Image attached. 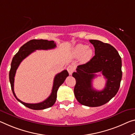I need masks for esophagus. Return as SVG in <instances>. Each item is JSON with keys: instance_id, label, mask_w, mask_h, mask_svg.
Listing matches in <instances>:
<instances>
[{"instance_id": "obj_1", "label": "esophagus", "mask_w": 135, "mask_h": 135, "mask_svg": "<svg viewBox=\"0 0 135 135\" xmlns=\"http://www.w3.org/2000/svg\"><path fill=\"white\" fill-rule=\"evenodd\" d=\"M67 70L70 75H71L73 73L74 71V68L73 65H69L67 67Z\"/></svg>"}]
</instances>
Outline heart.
<instances>
[{"label":"heart","instance_id":"obj_1","mask_svg":"<svg viewBox=\"0 0 135 135\" xmlns=\"http://www.w3.org/2000/svg\"><path fill=\"white\" fill-rule=\"evenodd\" d=\"M73 56L75 58H81L83 63L87 62L91 59L93 55V50L85 44H79L72 50Z\"/></svg>","mask_w":135,"mask_h":135}]
</instances>
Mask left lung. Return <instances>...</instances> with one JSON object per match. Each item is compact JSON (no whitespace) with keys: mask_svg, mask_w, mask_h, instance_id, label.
I'll use <instances>...</instances> for the list:
<instances>
[{"mask_svg":"<svg viewBox=\"0 0 135 135\" xmlns=\"http://www.w3.org/2000/svg\"><path fill=\"white\" fill-rule=\"evenodd\" d=\"M95 55L87 63L78 65L72 76L76 79L74 95L81 104L97 107L109 102L117 94L122 79L121 58L114 47L99 40H90ZM101 72L107 80L105 88L97 91L91 85L95 73Z\"/></svg>","mask_w":135,"mask_h":135,"instance_id":"obj_1","label":"left lung"}]
</instances>
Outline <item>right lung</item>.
<instances>
[{"mask_svg":"<svg viewBox=\"0 0 135 135\" xmlns=\"http://www.w3.org/2000/svg\"><path fill=\"white\" fill-rule=\"evenodd\" d=\"M56 47V43H55L53 41H48L46 40H32L23 45L19 49L18 52L14 55L12 58L9 73V82L12 93H13L14 97L19 102L31 109L42 110L52 106L56 100L57 89L64 83L65 79L69 74L67 70H65L55 76L54 80H53L52 93H51L50 96L44 101L38 103H26L23 102L20 100H19L15 94L14 91V83L16 70L21 61L34 51L36 50H49V49H54Z\"/></svg>","mask_w":135,"mask_h":135,"instance_id":"add662e5","label":"right lung"}]
</instances>
